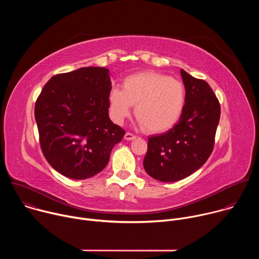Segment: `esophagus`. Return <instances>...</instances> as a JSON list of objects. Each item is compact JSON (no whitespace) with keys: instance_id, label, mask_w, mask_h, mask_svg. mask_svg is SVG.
<instances>
[{"instance_id":"1","label":"esophagus","mask_w":259,"mask_h":259,"mask_svg":"<svg viewBox=\"0 0 259 259\" xmlns=\"http://www.w3.org/2000/svg\"><path fill=\"white\" fill-rule=\"evenodd\" d=\"M124 138L126 139V140H134L135 138H136V136L134 135V134H132V133H130V132H127L126 134H125V136H124Z\"/></svg>"}]
</instances>
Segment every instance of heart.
<instances>
[{
  "label": "heart",
  "instance_id": "obj_1",
  "mask_svg": "<svg viewBox=\"0 0 259 259\" xmlns=\"http://www.w3.org/2000/svg\"><path fill=\"white\" fill-rule=\"evenodd\" d=\"M110 114L118 123L130 115L135 105V117L149 133L170 130L179 121L186 106V89L181 82L156 71L128 76L123 90L114 87L108 95Z\"/></svg>",
  "mask_w": 259,
  "mask_h": 259
}]
</instances>
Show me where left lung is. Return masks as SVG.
<instances>
[{"instance_id":"left-lung-1","label":"left lung","mask_w":259,"mask_h":259,"mask_svg":"<svg viewBox=\"0 0 259 259\" xmlns=\"http://www.w3.org/2000/svg\"><path fill=\"white\" fill-rule=\"evenodd\" d=\"M180 75L186 88L183 113L169 131L149 137L143 160L146 173L164 182L186 178L206 163L220 118V104L209 84L183 69Z\"/></svg>"}]
</instances>
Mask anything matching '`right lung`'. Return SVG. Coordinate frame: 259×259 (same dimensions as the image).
<instances>
[{"label":"right lung","instance_id":"right-lung-1","mask_svg":"<svg viewBox=\"0 0 259 259\" xmlns=\"http://www.w3.org/2000/svg\"><path fill=\"white\" fill-rule=\"evenodd\" d=\"M112 90L105 67H81L52 77L35 101L42 152L57 172L86 179L107 165L125 130L108 117Z\"/></svg>","mask_w":259,"mask_h":259}]
</instances>
